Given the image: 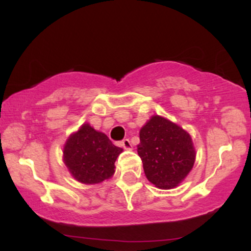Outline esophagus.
<instances>
[{
	"mask_svg": "<svg viewBox=\"0 0 251 251\" xmlns=\"http://www.w3.org/2000/svg\"><path fill=\"white\" fill-rule=\"evenodd\" d=\"M122 146L125 150H132V144L128 139H124L122 142Z\"/></svg>",
	"mask_w": 251,
	"mask_h": 251,
	"instance_id": "34e87169",
	"label": "esophagus"
}]
</instances>
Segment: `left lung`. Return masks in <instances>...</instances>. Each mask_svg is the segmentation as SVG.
Masks as SVG:
<instances>
[{
    "instance_id": "1",
    "label": "left lung",
    "mask_w": 251,
    "mask_h": 251,
    "mask_svg": "<svg viewBox=\"0 0 251 251\" xmlns=\"http://www.w3.org/2000/svg\"><path fill=\"white\" fill-rule=\"evenodd\" d=\"M137 146L146 178L158 189H174L185 179L196 160L191 135L177 124L152 116L140 128Z\"/></svg>"
}]
</instances>
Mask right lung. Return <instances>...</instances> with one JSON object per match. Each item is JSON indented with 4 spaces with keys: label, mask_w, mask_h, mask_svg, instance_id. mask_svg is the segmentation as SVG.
I'll return each mask as SVG.
<instances>
[{
    "label": "right lung",
    "mask_w": 251,
    "mask_h": 251,
    "mask_svg": "<svg viewBox=\"0 0 251 251\" xmlns=\"http://www.w3.org/2000/svg\"><path fill=\"white\" fill-rule=\"evenodd\" d=\"M62 152L63 163L74 179L82 184H99L114 175V163L123 149L85 123L68 137Z\"/></svg>",
    "instance_id": "1"
}]
</instances>
